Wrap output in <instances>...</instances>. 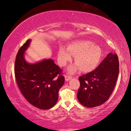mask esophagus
Masks as SVG:
<instances>
[{"mask_svg": "<svg viewBox=\"0 0 131 131\" xmlns=\"http://www.w3.org/2000/svg\"><path fill=\"white\" fill-rule=\"evenodd\" d=\"M65 80L66 81H69L70 79H72V76H68V75H66L65 76Z\"/></svg>", "mask_w": 131, "mask_h": 131, "instance_id": "esophagus-1", "label": "esophagus"}]
</instances>
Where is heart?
<instances>
[{
  "instance_id": "heart-1",
  "label": "heart",
  "mask_w": 131,
  "mask_h": 131,
  "mask_svg": "<svg viewBox=\"0 0 131 131\" xmlns=\"http://www.w3.org/2000/svg\"><path fill=\"white\" fill-rule=\"evenodd\" d=\"M75 56L76 64L68 69L70 73H74L80 68L82 72H88L95 69L100 62L102 51L99 46L88 40H79L68 46L67 49L60 47L58 52L59 65L63 66Z\"/></svg>"
}]
</instances>
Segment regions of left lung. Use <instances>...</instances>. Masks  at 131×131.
Wrapping results in <instances>:
<instances>
[{"instance_id":"obj_1","label":"left lung","mask_w":131,"mask_h":131,"mask_svg":"<svg viewBox=\"0 0 131 131\" xmlns=\"http://www.w3.org/2000/svg\"><path fill=\"white\" fill-rule=\"evenodd\" d=\"M118 73V56L109 53L94 70L79 77L77 96L80 103L87 107L102 105L112 94Z\"/></svg>"}]
</instances>
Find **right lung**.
I'll use <instances>...</instances> for the list:
<instances>
[{"label":"right lung","mask_w":131,"mask_h":131,"mask_svg":"<svg viewBox=\"0 0 131 131\" xmlns=\"http://www.w3.org/2000/svg\"><path fill=\"white\" fill-rule=\"evenodd\" d=\"M28 39L15 58L14 73L22 94L30 104L40 109L52 107L58 99V91L65 83L62 69L51 59L30 64L24 58L29 46Z\"/></svg>","instance_id":"right-lung-1"}]
</instances>
